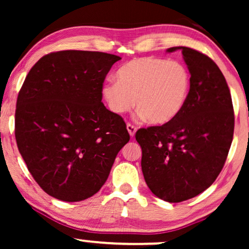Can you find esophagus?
Returning a JSON list of instances; mask_svg holds the SVG:
<instances>
[{
  "instance_id": "34e87169",
  "label": "esophagus",
  "mask_w": 249,
  "mask_h": 249,
  "mask_svg": "<svg viewBox=\"0 0 249 249\" xmlns=\"http://www.w3.org/2000/svg\"><path fill=\"white\" fill-rule=\"evenodd\" d=\"M127 130L129 132V135H130L131 137H134L136 131H137V128H136L135 125H132L131 124H127Z\"/></svg>"
}]
</instances>
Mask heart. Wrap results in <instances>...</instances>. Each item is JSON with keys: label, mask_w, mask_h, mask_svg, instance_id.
Masks as SVG:
<instances>
[{"label": "heart", "mask_w": 249, "mask_h": 249, "mask_svg": "<svg viewBox=\"0 0 249 249\" xmlns=\"http://www.w3.org/2000/svg\"><path fill=\"white\" fill-rule=\"evenodd\" d=\"M115 78L102 86L110 110L121 114L136 104L139 117L152 124L172 121L189 95L190 73L178 61L138 57L119 68Z\"/></svg>", "instance_id": "obj_1"}]
</instances>
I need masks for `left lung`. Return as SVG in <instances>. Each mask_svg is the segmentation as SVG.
<instances>
[{"label":"left lung","instance_id":"obj_1","mask_svg":"<svg viewBox=\"0 0 249 249\" xmlns=\"http://www.w3.org/2000/svg\"><path fill=\"white\" fill-rule=\"evenodd\" d=\"M190 72L185 107L172 121L136 132L142 170L151 192L165 202L179 203L209 188L222 170L233 137L234 115L229 87L215 62L185 46Z\"/></svg>","mask_w":249,"mask_h":249}]
</instances>
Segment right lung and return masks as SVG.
<instances>
[{
	"label": "right lung",
	"mask_w": 249,
	"mask_h": 249,
	"mask_svg": "<svg viewBox=\"0 0 249 249\" xmlns=\"http://www.w3.org/2000/svg\"><path fill=\"white\" fill-rule=\"evenodd\" d=\"M120 56L60 51L43 56L19 91L15 135L30 175L46 194L80 202L102 188L130 139L120 115L102 103V86Z\"/></svg>",
	"instance_id": "1"
}]
</instances>
